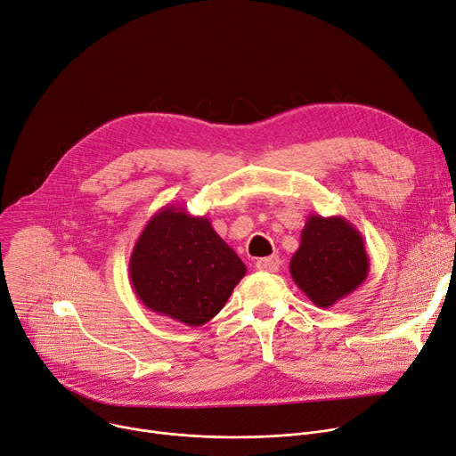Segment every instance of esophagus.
<instances>
[{
    "label": "esophagus",
    "instance_id": "1",
    "mask_svg": "<svg viewBox=\"0 0 456 456\" xmlns=\"http://www.w3.org/2000/svg\"><path fill=\"white\" fill-rule=\"evenodd\" d=\"M279 265H281V261H279L277 256H270V257H263L256 263L257 270H263V272H277L279 270Z\"/></svg>",
    "mask_w": 456,
    "mask_h": 456
}]
</instances>
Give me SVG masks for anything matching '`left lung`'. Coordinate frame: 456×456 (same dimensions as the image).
<instances>
[{
	"label": "left lung",
	"instance_id": "1",
	"mask_svg": "<svg viewBox=\"0 0 456 456\" xmlns=\"http://www.w3.org/2000/svg\"><path fill=\"white\" fill-rule=\"evenodd\" d=\"M369 268L365 240L353 223L341 216L306 219L290 275L314 305L329 308L353 294L365 283Z\"/></svg>",
	"mask_w": 456,
	"mask_h": 456
}]
</instances>
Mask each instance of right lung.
Returning a JSON list of instances; mask_svg holds the SVG:
<instances>
[{
    "label": "right lung",
    "mask_w": 456,
    "mask_h": 456,
    "mask_svg": "<svg viewBox=\"0 0 456 456\" xmlns=\"http://www.w3.org/2000/svg\"><path fill=\"white\" fill-rule=\"evenodd\" d=\"M247 266L206 217L167 204L148 221L129 257V281L142 305L188 327L226 305Z\"/></svg>",
    "instance_id": "add662e5"
}]
</instances>
